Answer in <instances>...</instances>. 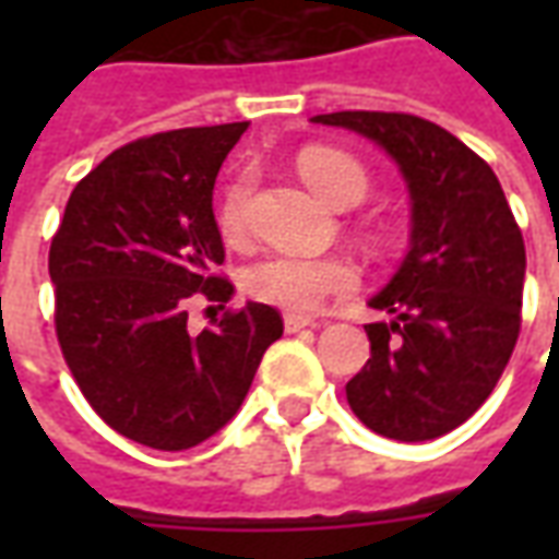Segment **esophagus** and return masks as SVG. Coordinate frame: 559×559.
I'll use <instances>...</instances> for the list:
<instances>
[{"mask_svg": "<svg viewBox=\"0 0 559 559\" xmlns=\"http://www.w3.org/2000/svg\"><path fill=\"white\" fill-rule=\"evenodd\" d=\"M308 326H314V320H311V317H302V314L284 317V329H287V332H299V329H308Z\"/></svg>", "mask_w": 559, "mask_h": 559, "instance_id": "34e87169", "label": "esophagus"}]
</instances>
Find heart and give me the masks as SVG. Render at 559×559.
Listing matches in <instances>:
<instances>
[{"mask_svg": "<svg viewBox=\"0 0 559 559\" xmlns=\"http://www.w3.org/2000/svg\"><path fill=\"white\" fill-rule=\"evenodd\" d=\"M299 176L329 206H356L368 194V173L347 152L311 146L299 155ZM245 200L248 179L227 185L218 206V230L227 242H239L245 233ZM242 287L257 302L284 311H317L329 296L356 287V269L341 257L266 254L245 269Z\"/></svg>", "mask_w": 559, "mask_h": 559, "instance_id": "obj_1", "label": "heart"}]
</instances>
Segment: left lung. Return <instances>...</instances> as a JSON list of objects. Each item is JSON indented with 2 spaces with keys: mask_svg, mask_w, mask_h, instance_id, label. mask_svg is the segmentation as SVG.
<instances>
[{
  "mask_svg": "<svg viewBox=\"0 0 559 559\" xmlns=\"http://www.w3.org/2000/svg\"><path fill=\"white\" fill-rule=\"evenodd\" d=\"M317 126L374 140L411 191V248L368 305L371 359L347 404L371 431L421 443L467 421L515 350L524 239L493 170L455 134L411 114L341 110Z\"/></svg>",
  "mask_w": 559,
  "mask_h": 559,
  "instance_id": "obj_1",
  "label": "left lung"
}]
</instances>
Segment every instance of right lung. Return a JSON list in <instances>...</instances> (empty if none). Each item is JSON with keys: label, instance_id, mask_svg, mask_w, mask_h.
I'll return each mask as SVG.
<instances>
[{"label": "right lung", "instance_id": "right-lung-1", "mask_svg": "<svg viewBox=\"0 0 559 559\" xmlns=\"http://www.w3.org/2000/svg\"><path fill=\"white\" fill-rule=\"evenodd\" d=\"M245 131L179 128L116 148L71 191L50 245L68 368L92 411L148 449L182 452L218 433L284 332L263 302L188 332L191 299L233 296L212 272L224 263L212 188Z\"/></svg>", "mask_w": 559, "mask_h": 559}]
</instances>
